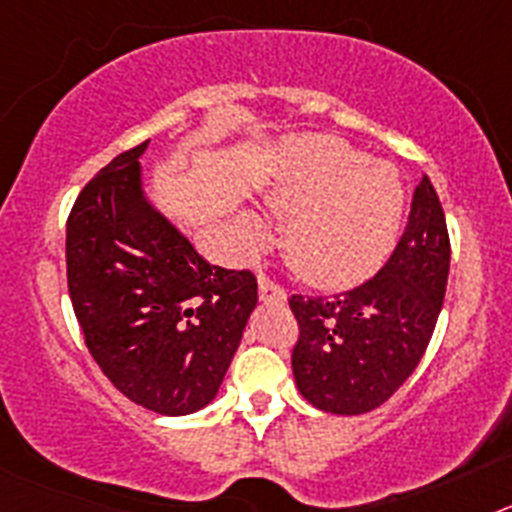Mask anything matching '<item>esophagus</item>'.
Wrapping results in <instances>:
<instances>
[{"label":"esophagus","instance_id":"34e87169","mask_svg":"<svg viewBox=\"0 0 512 512\" xmlns=\"http://www.w3.org/2000/svg\"><path fill=\"white\" fill-rule=\"evenodd\" d=\"M256 279H259V300L261 302H284L287 300V292H284L277 282H271L264 271H259V277Z\"/></svg>","mask_w":512,"mask_h":512}]
</instances>
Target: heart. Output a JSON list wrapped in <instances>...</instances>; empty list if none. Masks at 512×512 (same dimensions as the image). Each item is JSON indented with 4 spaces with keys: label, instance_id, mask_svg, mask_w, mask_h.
<instances>
[{
    "label": "heart",
    "instance_id": "1",
    "mask_svg": "<svg viewBox=\"0 0 512 512\" xmlns=\"http://www.w3.org/2000/svg\"><path fill=\"white\" fill-rule=\"evenodd\" d=\"M271 215L284 220V253L297 274L325 289L369 279L395 248L408 205L395 164L366 158L333 135H300L282 146L264 187ZM248 251L269 243L256 212L238 215Z\"/></svg>",
    "mask_w": 512,
    "mask_h": 512
}]
</instances>
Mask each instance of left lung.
Returning a JSON list of instances; mask_svg holds the SVG:
<instances>
[{
  "label": "left lung",
  "instance_id": "obj_1",
  "mask_svg": "<svg viewBox=\"0 0 512 512\" xmlns=\"http://www.w3.org/2000/svg\"><path fill=\"white\" fill-rule=\"evenodd\" d=\"M449 230L431 179L377 277L333 297L295 295L297 390L318 410L361 415L390 400L423 359L449 279Z\"/></svg>",
  "mask_w": 512,
  "mask_h": 512
}]
</instances>
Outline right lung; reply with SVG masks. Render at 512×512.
<instances>
[{
	"instance_id": "right-lung-1",
	"label": "right lung",
	"mask_w": 512,
	"mask_h": 512,
	"mask_svg": "<svg viewBox=\"0 0 512 512\" xmlns=\"http://www.w3.org/2000/svg\"><path fill=\"white\" fill-rule=\"evenodd\" d=\"M148 140L81 189L66 277L89 354L122 395L158 415L210 405L259 302L251 271L212 266L143 189Z\"/></svg>"
}]
</instances>
